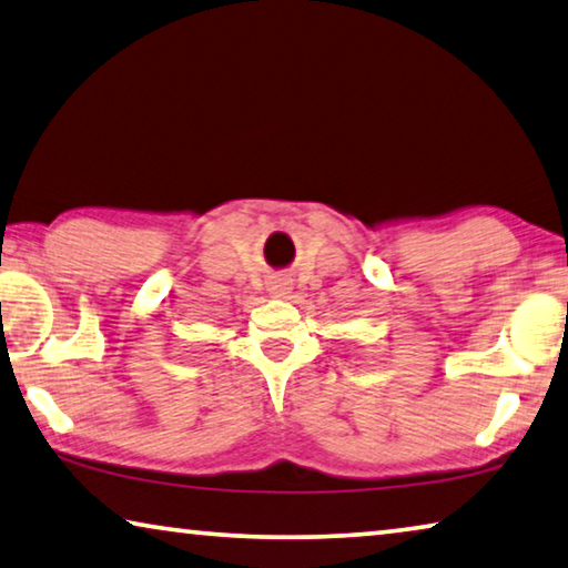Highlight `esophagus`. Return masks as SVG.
<instances>
[{"mask_svg":"<svg viewBox=\"0 0 568 568\" xmlns=\"http://www.w3.org/2000/svg\"><path fill=\"white\" fill-rule=\"evenodd\" d=\"M273 291H277V293H283V285H273Z\"/></svg>","mask_w":568,"mask_h":568,"instance_id":"obj_1","label":"esophagus"}]
</instances>
